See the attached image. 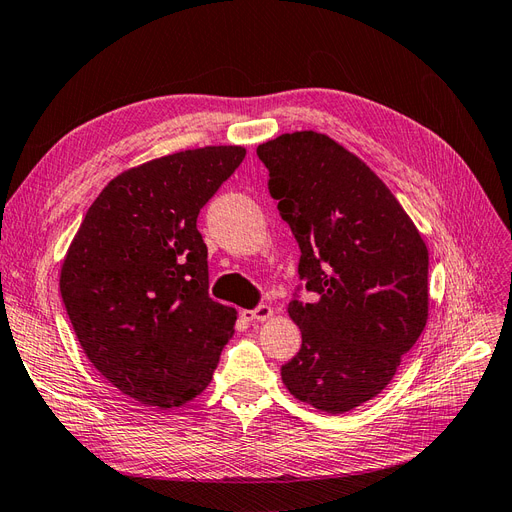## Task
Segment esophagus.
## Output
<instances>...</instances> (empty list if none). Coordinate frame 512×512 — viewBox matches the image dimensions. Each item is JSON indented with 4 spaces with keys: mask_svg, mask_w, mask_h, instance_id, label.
Returning a JSON list of instances; mask_svg holds the SVG:
<instances>
[{
    "mask_svg": "<svg viewBox=\"0 0 512 512\" xmlns=\"http://www.w3.org/2000/svg\"><path fill=\"white\" fill-rule=\"evenodd\" d=\"M241 316L245 320H269L273 316V309L271 305H258L254 309H243Z\"/></svg>",
    "mask_w": 512,
    "mask_h": 512,
    "instance_id": "1",
    "label": "esophagus"
}]
</instances>
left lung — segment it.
I'll use <instances>...</instances> for the list:
<instances>
[{
  "instance_id": "left-lung-1",
  "label": "left lung",
  "mask_w": 512,
  "mask_h": 512,
  "mask_svg": "<svg viewBox=\"0 0 512 512\" xmlns=\"http://www.w3.org/2000/svg\"><path fill=\"white\" fill-rule=\"evenodd\" d=\"M256 153L316 297L288 305L303 344L282 380L309 406L348 412L382 393L425 329L427 245L374 170L327 134H282Z\"/></svg>"
}]
</instances>
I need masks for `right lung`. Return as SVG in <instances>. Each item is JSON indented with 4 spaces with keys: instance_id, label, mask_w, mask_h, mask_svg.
<instances>
[{
    "instance_id": "1",
    "label": "right lung",
    "mask_w": 512,
    "mask_h": 512,
    "mask_svg": "<svg viewBox=\"0 0 512 512\" xmlns=\"http://www.w3.org/2000/svg\"><path fill=\"white\" fill-rule=\"evenodd\" d=\"M245 149H188L117 175L89 207L59 290L87 359L145 406L179 408L203 393L237 312L209 297L198 213Z\"/></svg>"
}]
</instances>
